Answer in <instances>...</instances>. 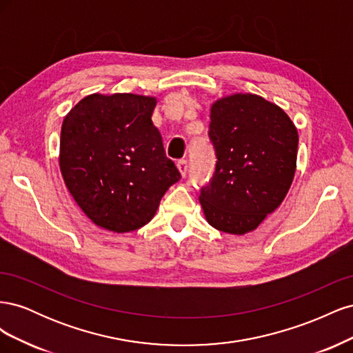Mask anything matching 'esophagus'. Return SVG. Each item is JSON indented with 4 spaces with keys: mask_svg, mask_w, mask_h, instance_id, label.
Instances as JSON below:
<instances>
[{
    "mask_svg": "<svg viewBox=\"0 0 353 353\" xmlns=\"http://www.w3.org/2000/svg\"><path fill=\"white\" fill-rule=\"evenodd\" d=\"M176 166H178V169H179L181 175L185 176V175H187V170H188V162H187V159H179L178 162H176Z\"/></svg>",
    "mask_w": 353,
    "mask_h": 353,
    "instance_id": "34e87169",
    "label": "esophagus"
}]
</instances>
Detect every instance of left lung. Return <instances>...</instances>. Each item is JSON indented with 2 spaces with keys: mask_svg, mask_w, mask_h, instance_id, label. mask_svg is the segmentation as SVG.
I'll return each mask as SVG.
<instances>
[{
  "mask_svg": "<svg viewBox=\"0 0 353 353\" xmlns=\"http://www.w3.org/2000/svg\"><path fill=\"white\" fill-rule=\"evenodd\" d=\"M208 135L216 156L199 197L208 222L228 234L258 228L292 185L297 130L279 105L234 94L212 105Z\"/></svg>",
  "mask_w": 353,
  "mask_h": 353,
  "instance_id": "8db88e82",
  "label": "left lung"
}]
</instances>
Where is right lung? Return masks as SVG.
<instances>
[{"label":"right lung","instance_id":"add662e5","mask_svg":"<svg viewBox=\"0 0 353 353\" xmlns=\"http://www.w3.org/2000/svg\"><path fill=\"white\" fill-rule=\"evenodd\" d=\"M156 99L91 94L61 125L60 170L95 225L130 232L150 222L181 174L153 125Z\"/></svg>","mask_w":353,"mask_h":353}]
</instances>
